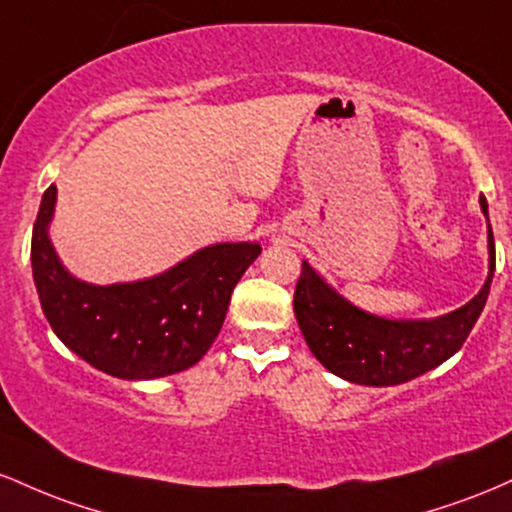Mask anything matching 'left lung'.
<instances>
[{
  "label": "left lung",
  "mask_w": 512,
  "mask_h": 512,
  "mask_svg": "<svg viewBox=\"0 0 512 512\" xmlns=\"http://www.w3.org/2000/svg\"><path fill=\"white\" fill-rule=\"evenodd\" d=\"M489 221V204L479 197ZM496 245L489 223V276L462 308L433 320H387L356 308L303 262L293 293V313L305 342L330 373L356 385L387 387L419 378L462 349L489 298Z\"/></svg>",
  "instance_id": "8db88e82"
}]
</instances>
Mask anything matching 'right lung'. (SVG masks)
<instances>
[{
  "label": "right lung",
  "mask_w": 512,
  "mask_h": 512,
  "mask_svg": "<svg viewBox=\"0 0 512 512\" xmlns=\"http://www.w3.org/2000/svg\"><path fill=\"white\" fill-rule=\"evenodd\" d=\"M55 199L50 185L33 226L31 264L43 313L62 344L122 380H154L195 366L219 337L231 293L262 252L260 243H216L151 279L86 284L52 248Z\"/></svg>",
  "instance_id": "right-lung-1"
}]
</instances>
